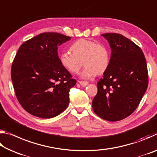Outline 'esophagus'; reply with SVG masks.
I'll list each match as a JSON object with an SVG mask.
<instances>
[{
	"label": "esophagus",
	"mask_w": 157,
	"mask_h": 157,
	"mask_svg": "<svg viewBox=\"0 0 157 157\" xmlns=\"http://www.w3.org/2000/svg\"><path fill=\"white\" fill-rule=\"evenodd\" d=\"M78 82L79 84H80L82 86H86L87 85L89 84V82H84V81H78Z\"/></svg>",
	"instance_id": "34e87169"
}]
</instances>
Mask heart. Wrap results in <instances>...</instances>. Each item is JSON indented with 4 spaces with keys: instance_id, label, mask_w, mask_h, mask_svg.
Listing matches in <instances>:
<instances>
[{
    "instance_id": "b5f03b06",
    "label": "heart",
    "mask_w": 157,
    "mask_h": 157,
    "mask_svg": "<svg viewBox=\"0 0 157 157\" xmlns=\"http://www.w3.org/2000/svg\"><path fill=\"white\" fill-rule=\"evenodd\" d=\"M70 52H65L59 55L61 65L72 73H78L82 67V61L85 66L81 76L82 78H91L106 71L109 65V53L103 45L89 39H80L71 46Z\"/></svg>"
}]
</instances>
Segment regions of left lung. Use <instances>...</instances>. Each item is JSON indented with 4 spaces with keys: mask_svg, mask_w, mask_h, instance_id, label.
Returning <instances> with one entry per match:
<instances>
[{
    "mask_svg": "<svg viewBox=\"0 0 157 157\" xmlns=\"http://www.w3.org/2000/svg\"><path fill=\"white\" fill-rule=\"evenodd\" d=\"M111 50L109 65L98 82L92 102L94 112L108 121H118L136 110L148 85L142 50L118 33L102 34Z\"/></svg>",
    "mask_w": 157,
    "mask_h": 157,
    "instance_id": "1",
    "label": "left lung"
}]
</instances>
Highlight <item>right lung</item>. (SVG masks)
<instances>
[{
  "label": "right lung",
  "instance_id": "obj_1",
  "mask_svg": "<svg viewBox=\"0 0 157 157\" xmlns=\"http://www.w3.org/2000/svg\"><path fill=\"white\" fill-rule=\"evenodd\" d=\"M71 38L57 33H44L18 48L11 78L18 102L32 115L53 118L68 106L69 91L77 81L61 65L57 49Z\"/></svg>",
  "mask_w": 157,
  "mask_h": 157
}]
</instances>
